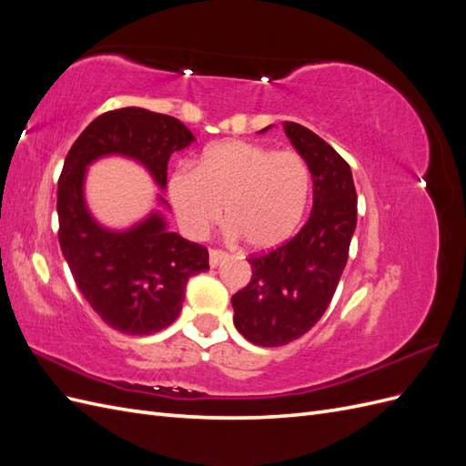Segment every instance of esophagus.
<instances>
[{
  "instance_id": "34e87169",
  "label": "esophagus",
  "mask_w": 466,
  "mask_h": 466,
  "mask_svg": "<svg viewBox=\"0 0 466 466\" xmlns=\"http://www.w3.org/2000/svg\"><path fill=\"white\" fill-rule=\"evenodd\" d=\"M225 258H228V252H225V250L209 248V266H218Z\"/></svg>"
}]
</instances>
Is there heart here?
Wrapping results in <instances>:
<instances>
[{
    "instance_id": "obj_1",
    "label": "heart",
    "mask_w": 466,
    "mask_h": 466,
    "mask_svg": "<svg viewBox=\"0 0 466 466\" xmlns=\"http://www.w3.org/2000/svg\"><path fill=\"white\" fill-rule=\"evenodd\" d=\"M311 171L299 151H276L250 142L209 147L194 168H177L168 198L187 235L200 238L223 218L250 248H274L298 229Z\"/></svg>"
}]
</instances>
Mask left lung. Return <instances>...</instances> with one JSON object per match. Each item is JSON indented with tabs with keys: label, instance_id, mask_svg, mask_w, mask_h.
<instances>
[{
	"label": "left lung",
	"instance_id": "1",
	"mask_svg": "<svg viewBox=\"0 0 466 466\" xmlns=\"http://www.w3.org/2000/svg\"><path fill=\"white\" fill-rule=\"evenodd\" d=\"M284 130L313 175L311 216L289 241L252 252V278L231 298L237 330L266 348L298 340L327 311L358 219L350 165L305 126L284 122Z\"/></svg>",
	"mask_w": 466,
	"mask_h": 466
}]
</instances>
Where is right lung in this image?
<instances>
[{
	"instance_id": "obj_1",
	"label": "right lung",
	"mask_w": 466,
	"mask_h": 466,
	"mask_svg": "<svg viewBox=\"0 0 466 466\" xmlns=\"http://www.w3.org/2000/svg\"><path fill=\"white\" fill-rule=\"evenodd\" d=\"M190 142L192 132L177 118L128 106L96 116L66 155L56 204L64 258L93 311L124 334H155L175 322L188 279L209 270V255L168 233L157 214L124 233L103 229L83 202L86 167L108 153L128 155L165 188L168 157Z\"/></svg>"
}]
</instances>
